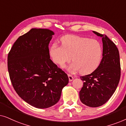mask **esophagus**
<instances>
[{"label": "esophagus", "mask_w": 126, "mask_h": 126, "mask_svg": "<svg viewBox=\"0 0 126 126\" xmlns=\"http://www.w3.org/2000/svg\"><path fill=\"white\" fill-rule=\"evenodd\" d=\"M68 78H69V81H72L74 79L73 77L70 75H68Z\"/></svg>", "instance_id": "esophagus-1"}]
</instances>
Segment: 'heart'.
I'll use <instances>...</instances> for the list:
<instances>
[{"mask_svg": "<svg viewBox=\"0 0 126 126\" xmlns=\"http://www.w3.org/2000/svg\"><path fill=\"white\" fill-rule=\"evenodd\" d=\"M62 46L53 44L49 54L53 62L61 68L71 59L69 66L70 72L80 70L82 75L92 73L99 66L103 54L100 43L96 39L75 35H66L61 38Z\"/></svg>", "mask_w": 126, "mask_h": 126, "instance_id": "b5f03b06", "label": "heart"}]
</instances>
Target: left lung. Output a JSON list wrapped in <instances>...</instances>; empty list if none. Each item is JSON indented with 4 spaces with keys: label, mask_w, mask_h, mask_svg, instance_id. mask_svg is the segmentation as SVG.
Here are the masks:
<instances>
[{
    "label": "left lung",
    "mask_w": 126,
    "mask_h": 126,
    "mask_svg": "<svg viewBox=\"0 0 126 126\" xmlns=\"http://www.w3.org/2000/svg\"><path fill=\"white\" fill-rule=\"evenodd\" d=\"M93 32L102 38L103 58L94 71L80 77L84 83L79 94L84 104L97 107L104 104L116 89L120 78V64L119 53L114 43L107 35Z\"/></svg>",
    "instance_id": "left-lung-1"
}]
</instances>
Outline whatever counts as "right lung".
I'll use <instances>...</instances> for the list:
<instances>
[{"instance_id":"right-lung-1","label":"right lung","mask_w":126,"mask_h":126,"mask_svg":"<svg viewBox=\"0 0 126 126\" xmlns=\"http://www.w3.org/2000/svg\"><path fill=\"white\" fill-rule=\"evenodd\" d=\"M54 32L32 29L14 44L8 55V70L17 94L31 106L47 108L59 101L69 82L68 75L50 59L49 46Z\"/></svg>"}]
</instances>
